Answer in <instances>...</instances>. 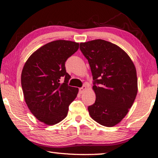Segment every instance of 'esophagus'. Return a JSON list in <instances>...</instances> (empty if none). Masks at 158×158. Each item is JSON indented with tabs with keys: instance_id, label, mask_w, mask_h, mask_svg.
<instances>
[{
	"instance_id": "1",
	"label": "esophagus",
	"mask_w": 158,
	"mask_h": 158,
	"mask_svg": "<svg viewBox=\"0 0 158 158\" xmlns=\"http://www.w3.org/2000/svg\"><path fill=\"white\" fill-rule=\"evenodd\" d=\"M85 89H86V87H85V85H84V86H82V87H81V88L79 89V91H80V92H81V93H82V92L85 91Z\"/></svg>"
}]
</instances>
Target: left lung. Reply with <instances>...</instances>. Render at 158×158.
<instances>
[{
  "label": "left lung",
  "mask_w": 158,
  "mask_h": 158,
  "mask_svg": "<svg viewBox=\"0 0 158 158\" xmlns=\"http://www.w3.org/2000/svg\"><path fill=\"white\" fill-rule=\"evenodd\" d=\"M92 73L95 103L88 107L93 120L113 127L127 114L138 91L135 66L118 45L104 40L80 43Z\"/></svg>",
  "instance_id": "obj_1"
}]
</instances>
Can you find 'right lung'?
I'll list each match as a JSON object with an SVG mask.
<instances>
[{
  "label": "right lung",
  "mask_w": 158,
  "mask_h": 158,
  "mask_svg": "<svg viewBox=\"0 0 158 158\" xmlns=\"http://www.w3.org/2000/svg\"><path fill=\"white\" fill-rule=\"evenodd\" d=\"M79 48V43L58 40L38 49L27 59L21 82L26 103L40 122L53 125L68 114L78 88L69 86L71 78L65 62ZM61 79L64 82L61 83Z\"/></svg>",
  "instance_id": "right-lung-1"
}]
</instances>
